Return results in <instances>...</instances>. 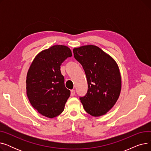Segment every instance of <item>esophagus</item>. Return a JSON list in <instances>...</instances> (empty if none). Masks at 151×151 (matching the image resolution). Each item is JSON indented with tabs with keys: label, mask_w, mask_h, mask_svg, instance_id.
Here are the masks:
<instances>
[{
	"label": "esophagus",
	"mask_w": 151,
	"mask_h": 151,
	"mask_svg": "<svg viewBox=\"0 0 151 151\" xmlns=\"http://www.w3.org/2000/svg\"><path fill=\"white\" fill-rule=\"evenodd\" d=\"M70 94H71V96H74L75 95V91L74 90V89H73V90H71V93H70Z\"/></svg>",
	"instance_id": "1"
}]
</instances>
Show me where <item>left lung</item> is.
<instances>
[{
  "label": "left lung",
  "instance_id": "8db88e82",
  "mask_svg": "<svg viewBox=\"0 0 151 151\" xmlns=\"http://www.w3.org/2000/svg\"><path fill=\"white\" fill-rule=\"evenodd\" d=\"M73 53L88 80V92L80 97L84 109L94 117L106 114L116 104L121 91L117 63L111 55L92 45L75 47Z\"/></svg>",
  "mask_w": 151,
  "mask_h": 151
}]
</instances>
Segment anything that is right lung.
<instances>
[{
    "instance_id": "obj_1",
    "label": "right lung",
    "mask_w": 151,
    "mask_h": 151,
    "mask_svg": "<svg viewBox=\"0 0 151 151\" xmlns=\"http://www.w3.org/2000/svg\"><path fill=\"white\" fill-rule=\"evenodd\" d=\"M71 55L68 46L54 45L40 52L29 68L27 96L31 105L43 116L55 117L64 109L70 91L65 86L60 65Z\"/></svg>"
}]
</instances>
